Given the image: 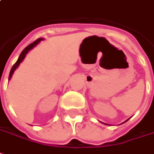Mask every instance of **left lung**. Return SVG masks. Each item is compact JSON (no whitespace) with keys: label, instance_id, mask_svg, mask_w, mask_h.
Here are the masks:
<instances>
[{"label":"left lung","instance_id":"1","mask_svg":"<svg viewBox=\"0 0 154 154\" xmlns=\"http://www.w3.org/2000/svg\"><path fill=\"white\" fill-rule=\"evenodd\" d=\"M130 118H131V117H130ZM130 118H129V119H130ZM128 119L127 120H126V121H124V123H125V122H127V121L128 120V119ZM101 123H102V124H105V125H108V124H104V123H103V122H101ZM124 123H123V124H124Z\"/></svg>","mask_w":154,"mask_h":154}]
</instances>
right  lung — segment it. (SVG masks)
<instances>
[{"label":"right lung","instance_id":"add662e5","mask_svg":"<svg viewBox=\"0 0 154 154\" xmlns=\"http://www.w3.org/2000/svg\"><path fill=\"white\" fill-rule=\"evenodd\" d=\"M41 40H44V38H39L38 40H36L35 41H34L32 44L29 45L27 47H26L24 50H23V51L20 53V54L19 58H18V60H17V61L16 62V64L13 65L12 68H11V72H10V75H9V80L11 79V77H12L13 74H14V72H15V70H16V69L19 67V65H20V63L24 60V59L26 58V54H28V52L30 51H31L32 49H33L34 47H35L37 45L40 43Z\"/></svg>","mask_w":154,"mask_h":154}]
</instances>
